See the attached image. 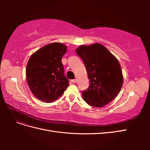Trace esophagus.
Returning <instances> with one entry per match:
<instances>
[{
  "label": "esophagus",
  "instance_id": "obj_1",
  "mask_svg": "<svg viewBox=\"0 0 150 150\" xmlns=\"http://www.w3.org/2000/svg\"><path fill=\"white\" fill-rule=\"evenodd\" d=\"M76 81H77V79H72V80H71V82H72V83H76Z\"/></svg>",
  "mask_w": 150,
  "mask_h": 150
}]
</instances>
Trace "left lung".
I'll use <instances>...</instances> for the list:
<instances>
[{
  "instance_id": "left-lung-1",
  "label": "left lung",
  "mask_w": 150,
  "mask_h": 150,
  "mask_svg": "<svg viewBox=\"0 0 150 150\" xmlns=\"http://www.w3.org/2000/svg\"><path fill=\"white\" fill-rule=\"evenodd\" d=\"M86 66L90 86L82 96L89 105L100 108L114 99L123 83L117 59L102 44L80 46L76 50Z\"/></svg>"
}]
</instances>
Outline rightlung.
<instances>
[{
    "label": "right lung",
    "mask_w": 150,
    "mask_h": 150,
    "mask_svg": "<svg viewBox=\"0 0 150 150\" xmlns=\"http://www.w3.org/2000/svg\"><path fill=\"white\" fill-rule=\"evenodd\" d=\"M67 46L54 42L35 52L26 67L27 81L31 92L39 100L51 103L56 100L68 87L62 63Z\"/></svg>",
    "instance_id": "add662e5"
}]
</instances>
